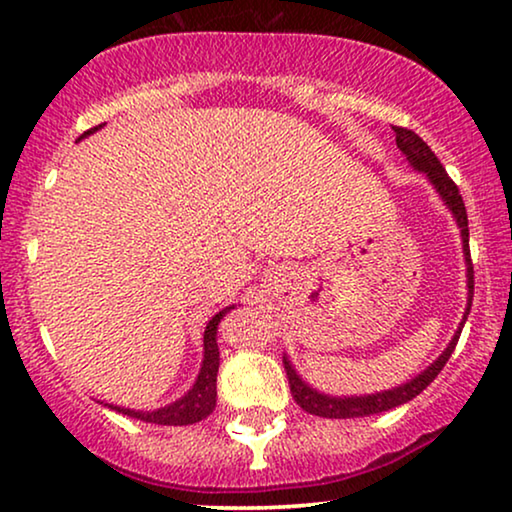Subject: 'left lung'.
Here are the masks:
<instances>
[{
    "mask_svg": "<svg viewBox=\"0 0 512 512\" xmlns=\"http://www.w3.org/2000/svg\"><path fill=\"white\" fill-rule=\"evenodd\" d=\"M394 134H397V146L410 167L415 171H422L427 176V181L434 185V190L438 192V197L443 199V204L448 206V211L455 218L459 234H462V248H464V262H466V287H469V297H466V311L464 318L459 322V327L452 336V341L448 343L441 355H438L434 362H431L427 369L417 373L415 378H410L408 383H403L399 387H392V390L385 392H376V394H362V397H331V394L318 392L315 387L306 383L304 378L299 376L297 369H294L290 357H283L285 371H287V380H290V390L294 401L299 403L306 413L318 415V417H336V420H345V417H366V415H376V413H385V410L397 408L401 403H408L410 399H415L422 390H427L429 383H434V378L443 371L445 362H448L452 350L459 341V334H462L464 322L471 313V301H473V264H471V250H469V218H466V206L462 201V194H459V187L452 183V178L448 176V171L443 169V164L438 162V157L431 153V148L424 143L420 136L410 129L403 127H394Z\"/></svg>",
    "mask_w": 512,
    "mask_h": 512,
    "instance_id": "left-lung-1",
    "label": "left lung"
}]
</instances>
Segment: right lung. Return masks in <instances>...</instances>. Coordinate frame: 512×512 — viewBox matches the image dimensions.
<instances>
[{
    "label": "right lung",
    "mask_w": 512,
    "mask_h": 512,
    "mask_svg": "<svg viewBox=\"0 0 512 512\" xmlns=\"http://www.w3.org/2000/svg\"><path fill=\"white\" fill-rule=\"evenodd\" d=\"M99 127H92L85 132V136L95 134ZM78 139V141H81ZM234 306L222 308L220 313H215L204 329V359H201L199 376L194 380V385L187 390L181 399H176L169 406L155 408V410H134L125 406H115V403H104L115 413L136 417L141 422H153V424H169V427H183V424H194L204 420L215 410V399H218V390H215V383H218V369H220V350H218V325L225 315L232 311Z\"/></svg>",
    "instance_id": "right-lung-1"
}]
</instances>
